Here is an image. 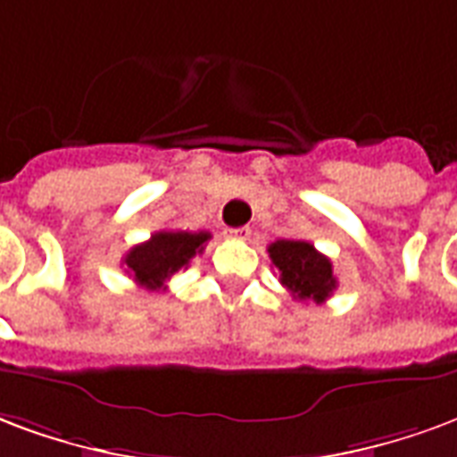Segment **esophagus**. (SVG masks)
I'll return each instance as SVG.
<instances>
[{
	"label": "esophagus",
	"instance_id": "34e87169",
	"mask_svg": "<svg viewBox=\"0 0 457 457\" xmlns=\"http://www.w3.org/2000/svg\"><path fill=\"white\" fill-rule=\"evenodd\" d=\"M226 233H228L231 238H241V241H245V238L251 236V228H248V226H241V228H228Z\"/></svg>",
	"mask_w": 457,
	"mask_h": 457
}]
</instances>
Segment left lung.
<instances>
[{
	"label": "left lung",
	"instance_id": "obj_1",
	"mask_svg": "<svg viewBox=\"0 0 457 457\" xmlns=\"http://www.w3.org/2000/svg\"><path fill=\"white\" fill-rule=\"evenodd\" d=\"M270 261L279 270V282L295 299L324 304L338 287L331 261L306 241H275L268 245Z\"/></svg>",
	"mask_w": 457,
	"mask_h": 457
}]
</instances>
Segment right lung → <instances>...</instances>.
I'll list each match as a JSON object with an SVG mask.
<instances>
[{
    "instance_id": "right-lung-1",
    "label": "right lung",
    "mask_w": 457,
    "mask_h": 457,
    "mask_svg": "<svg viewBox=\"0 0 457 457\" xmlns=\"http://www.w3.org/2000/svg\"><path fill=\"white\" fill-rule=\"evenodd\" d=\"M212 238L209 231H158L145 243L133 245L126 253L123 265L141 287L158 292L165 289L168 279L178 270L187 268L196 253L204 251V243Z\"/></svg>"
}]
</instances>
